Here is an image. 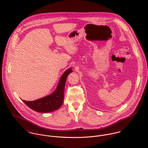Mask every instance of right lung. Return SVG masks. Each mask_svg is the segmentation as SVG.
<instances>
[{
    "mask_svg": "<svg viewBox=\"0 0 148 148\" xmlns=\"http://www.w3.org/2000/svg\"><path fill=\"white\" fill-rule=\"evenodd\" d=\"M72 72V68H69L64 73L56 89L52 94L36 100L23 101L31 109L38 112L48 113L59 109L63 103L64 91L66 78Z\"/></svg>",
    "mask_w": 148,
    "mask_h": 148,
    "instance_id": "obj_1",
    "label": "right lung"
}]
</instances>
